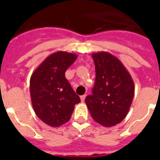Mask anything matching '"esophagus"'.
I'll list each match as a JSON object with an SVG mask.
<instances>
[{
    "instance_id": "1",
    "label": "esophagus",
    "mask_w": 160,
    "mask_h": 160,
    "mask_svg": "<svg viewBox=\"0 0 160 160\" xmlns=\"http://www.w3.org/2000/svg\"><path fill=\"white\" fill-rule=\"evenodd\" d=\"M85 97H86V95H81V96H80V100H81V102H84V101H85Z\"/></svg>"
}]
</instances>
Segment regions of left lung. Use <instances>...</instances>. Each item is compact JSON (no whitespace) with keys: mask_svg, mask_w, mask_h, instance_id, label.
Segmentation results:
<instances>
[{"mask_svg":"<svg viewBox=\"0 0 160 160\" xmlns=\"http://www.w3.org/2000/svg\"><path fill=\"white\" fill-rule=\"evenodd\" d=\"M95 82L92 95L85 98L94 120L105 127L116 125L126 117L134 95L131 75L120 60L109 52L92 54Z\"/></svg>","mask_w":160,"mask_h":160,"instance_id":"1","label":"left lung"}]
</instances>
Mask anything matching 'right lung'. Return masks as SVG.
<instances>
[{
  "instance_id": "1",
  "label": "right lung",
  "mask_w": 160,
  "mask_h": 160,
  "mask_svg": "<svg viewBox=\"0 0 160 160\" xmlns=\"http://www.w3.org/2000/svg\"><path fill=\"white\" fill-rule=\"evenodd\" d=\"M76 58L75 54L55 52L31 76L30 93L34 111L39 119L51 127L67 123L75 105L80 102L65 75Z\"/></svg>"
}]
</instances>
